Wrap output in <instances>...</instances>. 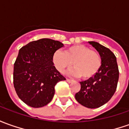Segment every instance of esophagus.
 Segmentation results:
<instances>
[{
	"label": "esophagus",
	"mask_w": 129,
	"mask_h": 129,
	"mask_svg": "<svg viewBox=\"0 0 129 129\" xmlns=\"http://www.w3.org/2000/svg\"><path fill=\"white\" fill-rule=\"evenodd\" d=\"M66 81L68 82V83H71V82H73V80L71 79H68V78H66Z\"/></svg>",
	"instance_id": "1"
}]
</instances>
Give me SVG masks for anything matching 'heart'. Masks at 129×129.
Wrapping results in <instances>:
<instances>
[{"label":"heart","instance_id":"heart-1","mask_svg":"<svg viewBox=\"0 0 129 129\" xmlns=\"http://www.w3.org/2000/svg\"><path fill=\"white\" fill-rule=\"evenodd\" d=\"M53 61L61 73L73 65L75 68L71 71V74L80 76L83 79H89L95 76L102 66L100 53L82 44L71 46L64 52L56 51L53 56Z\"/></svg>","mask_w":129,"mask_h":129}]
</instances>
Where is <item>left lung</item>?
<instances>
[{
  "instance_id": "obj_1",
  "label": "left lung",
  "mask_w": 129,
  "mask_h": 129,
  "mask_svg": "<svg viewBox=\"0 0 129 129\" xmlns=\"http://www.w3.org/2000/svg\"><path fill=\"white\" fill-rule=\"evenodd\" d=\"M88 43L101 56L102 66L95 76L80 82L81 88L75 98L84 107L94 109L106 104L114 95L119 73L116 56L108 48L95 42Z\"/></svg>"
}]
</instances>
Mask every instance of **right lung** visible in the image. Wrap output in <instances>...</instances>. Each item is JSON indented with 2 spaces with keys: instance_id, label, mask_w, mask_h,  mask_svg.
<instances>
[{
  "instance_id": "right-lung-1",
  "label": "right lung",
  "mask_w": 129,
  "mask_h": 129,
  "mask_svg": "<svg viewBox=\"0 0 129 129\" xmlns=\"http://www.w3.org/2000/svg\"><path fill=\"white\" fill-rule=\"evenodd\" d=\"M63 46L58 41L41 39L19 50L14 63L13 83L19 98L28 106L39 108L48 105L56 83L66 80L53 63V54Z\"/></svg>"
}]
</instances>
